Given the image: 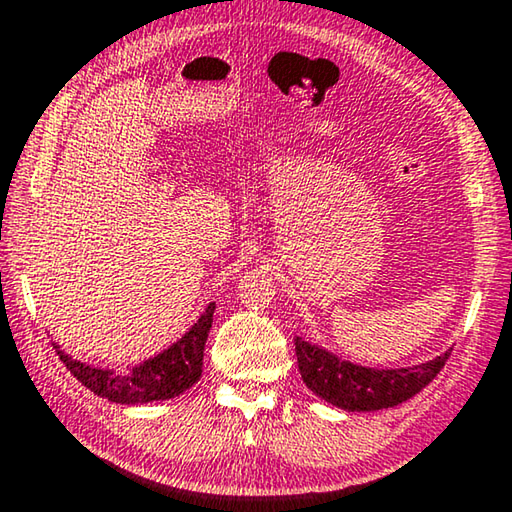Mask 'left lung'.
I'll return each mask as SVG.
<instances>
[{"label":"left lung","mask_w":512,"mask_h":512,"mask_svg":"<svg viewBox=\"0 0 512 512\" xmlns=\"http://www.w3.org/2000/svg\"><path fill=\"white\" fill-rule=\"evenodd\" d=\"M296 358L303 383L316 396L348 412H371L394 408L419 394L442 371L449 351L435 360L408 369H369L339 360L323 348L296 337Z\"/></svg>","instance_id":"left-lung-1"}]
</instances>
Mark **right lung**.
Returning a JSON list of instances; mask_svg holds the SVG:
<instances>
[{
  "label": "right lung",
  "mask_w": 512,
  "mask_h": 512,
  "mask_svg": "<svg viewBox=\"0 0 512 512\" xmlns=\"http://www.w3.org/2000/svg\"><path fill=\"white\" fill-rule=\"evenodd\" d=\"M214 310L216 305L209 303L207 310L202 312L200 319L193 323L180 342L127 373L88 367V364L72 360L61 351L59 358L81 385L113 403L136 405L173 399L200 380L202 355H205V342L209 328H212Z\"/></svg>",
  "instance_id": "add662e5"
}]
</instances>
